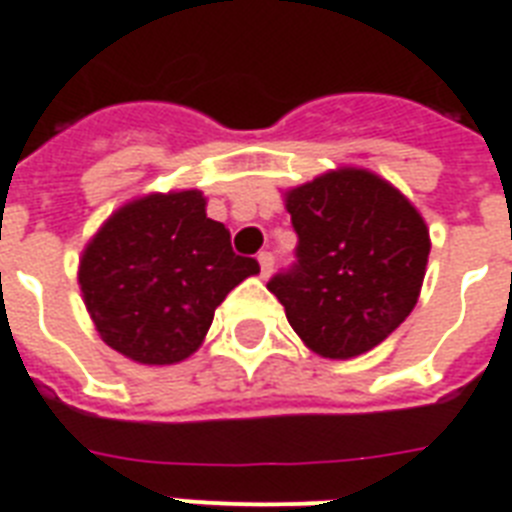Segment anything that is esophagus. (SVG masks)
Returning <instances> with one entry per match:
<instances>
[{
    "label": "esophagus",
    "instance_id": "1",
    "mask_svg": "<svg viewBox=\"0 0 512 512\" xmlns=\"http://www.w3.org/2000/svg\"><path fill=\"white\" fill-rule=\"evenodd\" d=\"M257 263H260V273H263V276H271L276 260H273L271 252H260V255H257Z\"/></svg>",
    "mask_w": 512,
    "mask_h": 512
}]
</instances>
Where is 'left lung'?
<instances>
[{
    "mask_svg": "<svg viewBox=\"0 0 512 512\" xmlns=\"http://www.w3.org/2000/svg\"><path fill=\"white\" fill-rule=\"evenodd\" d=\"M295 263L268 290L292 330L330 360L365 354L419 300L429 230L411 201L362 169L330 171L287 193Z\"/></svg>",
    "mask_w": 512,
    "mask_h": 512,
    "instance_id": "left-lung-1",
    "label": "left lung"
}]
</instances>
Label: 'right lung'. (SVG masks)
Segmentation results:
<instances>
[{
  "label": "right lung",
  "mask_w": 512,
  "mask_h": 512,
  "mask_svg": "<svg viewBox=\"0 0 512 512\" xmlns=\"http://www.w3.org/2000/svg\"><path fill=\"white\" fill-rule=\"evenodd\" d=\"M260 271L206 217L198 190L147 195L112 214L80 260V290L107 346L142 365L190 357L236 284Z\"/></svg>",
  "instance_id": "add662e5"
}]
</instances>
